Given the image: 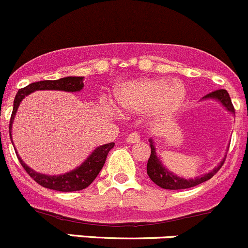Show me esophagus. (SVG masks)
Listing matches in <instances>:
<instances>
[{
  "mask_svg": "<svg viewBox=\"0 0 248 248\" xmlns=\"http://www.w3.org/2000/svg\"><path fill=\"white\" fill-rule=\"evenodd\" d=\"M126 142L130 143V144H134V143L140 142V135L136 134V132H132V134H129L126 137Z\"/></svg>",
  "mask_w": 248,
  "mask_h": 248,
  "instance_id": "obj_1",
  "label": "esophagus"
}]
</instances>
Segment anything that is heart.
Segmentation results:
<instances>
[{
	"mask_svg": "<svg viewBox=\"0 0 248 248\" xmlns=\"http://www.w3.org/2000/svg\"><path fill=\"white\" fill-rule=\"evenodd\" d=\"M185 87L168 78H140L124 83L114 92L117 106L126 113H148L166 119L177 112L185 100Z\"/></svg>",
	"mask_w": 248,
	"mask_h": 248,
	"instance_id": "b5f03b06",
	"label": "heart"
}]
</instances>
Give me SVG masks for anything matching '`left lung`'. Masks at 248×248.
<instances>
[{
  "label": "left lung",
  "mask_w": 248,
  "mask_h": 248,
  "mask_svg": "<svg viewBox=\"0 0 248 248\" xmlns=\"http://www.w3.org/2000/svg\"><path fill=\"white\" fill-rule=\"evenodd\" d=\"M205 99H213V100L218 101L224 108L227 109L231 113L235 114V109H234L233 104H232L231 96H229L228 92L226 89H217L215 92H211L208 95L203 96V100ZM150 142V157L148 160L147 163V173L149 175L150 179L153 180V183L156 184L160 187L166 188V190H183V188H190L193 186H197L200 184L204 183V181L209 180L210 178H213L216 173L218 172L219 168L222 167V165L224 163V159H226V155L222 159V161L214 168L210 172L205 173V174L200 175V177H196L193 179H185V178H181L179 175L174 174L173 172H170L165 165H163L160 156L156 153V147H155V142L153 139H149ZM228 152V150H227Z\"/></svg>",
  "instance_id": "obj_1"
}]
</instances>
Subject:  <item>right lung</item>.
<instances>
[{
	"label": "right lung",
	"instance_id": "obj_1",
	"mask_svg": "<svg viewBox=\"0 0 248 248\" xmlns=\"http://www.w3.org/2000/svg\"><path fill=\"white\" fill-rule=\"evenodd\" d=\"M82 88L83 76H67V78H58V80H45L39 81V82H33L25 87V88L19 89V92L15 95L14 106H13L12 117H10L9 135L12 136V125L20 104L31 93L35 91H64L73 93V92H80ZM10 141L13 143L12 137H10ZM113 147V142L99 145L91 153V155L80 166L64 173V174L58 175H47L35 172V170H33L32 168L29 167L26 163L22 161L17 152L15 153H16L20 163L25 168V170L29 173L30 177L34 181H37L39 185H42L43 187L62 191V192H74V191L83 190V188L88 187L93 183V180L98 177L99 172H100L104 163L106 161L107 154H108V152Z\"/></svg>",
	"mask_w": 248,
	"mask_h": 248
}]
</instances>
